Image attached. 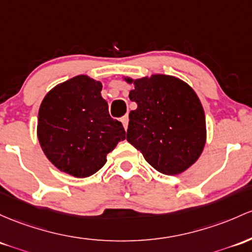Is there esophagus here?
<instances>
[{"label": "esophagus", "instance_id": "obj_1", "mask_svg": "<svg viewBox=\"0 0 252 252\" xmlns=\"http://www.w3.org/2000/svg\"><path fill=\"white\" fill-rule=\"evenodd\" d=\"M121 122H122V124H123V126H124V129H128V124H129V117L128 116H123V117L121 118Z\"/></svg>", "mask_w": 252, "mask_h": 252}]
</instances>
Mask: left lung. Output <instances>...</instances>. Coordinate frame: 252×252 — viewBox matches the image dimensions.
I'll return each mask as SVG.
<instances>
[{"label":"left lung","mask_w":252,"mask_h":252,"mask_svg":"<svg viewBox=\"0 0 252 252\" xmlns=\"http://www.w3.org/2000/svg\"><path fill=\"white\" fill-rule=\"evenodd\" d=\"M122 79L134 85L129 98L137 104L129 113L128 142L160 173H183L206 146V116L200 98L191 86L172 75Z\"/></svg>","instance_id":"8db88e82"}]
</instances>
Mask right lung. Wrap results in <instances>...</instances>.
Wrapping results in <instances>:
<instances>
[{"instance_id": "1", "label": "right lung", "mask_w": 252, "mask_h": 252, "mask_svg": "<svg viewBox=\"0 0 252 252\" xmlns=\"http://www.w3.org/2000/svg\"><path fill=\"white\" fill-rule=\"evenodd\" d=\"M101 90V81L77 75L51 88L41 101L38 141L61 172L76 178L94 175L126 139L121 122L110 117Z\"/></svg>"}]
</instances>
